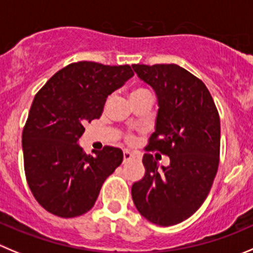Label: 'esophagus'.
Instances as JSON below:
<instances>
[{
	"instance_id": "1",
	"label": "esophagus",
	"mask_w": 253,
	"mask_h": 253,
	"mask_svg": "<svg viewBox=\"0 0 253 253\" xmlns=\"http://www.w3.org/2000/svg\"><path fill=\"white\" fill-rule=\"evenodd\" d=\"M133 159H135V154L130 153L129 150H124V153H123V163H128Z\"/></svg>"
}]
</instances>
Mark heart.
Returning a JSON list of instances; mask_svg holds the SVG:
<instances>
[{"mask_svg":"<svg viewBox=\"0 0 253 253\" xmlns=\"http://www.w3.org/2000/svg\"><path fill=\"white\" fill-rule=\"evenodd\" d=\"M140 90H141V89H139V90H135V92H140ZM135 92H134V93H135ZM126 140L133 141V136H128V138H126Z\"/></svg>","mask_w":253,"mask_h":253,"instance_id":"obj_1","label":"heart"}]
</instances>
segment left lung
Instances as JSON below:
<instances>
[{"mask_svg": "<svg viewBox=\"0 0 253 253\" xmlns=\"http://www.w3.org/2000/svg\"><path fill=\"white\" fill-rule=\"evenodd\" d=\"M155 90L158 117L146 151L170 158L159 168L144 154L145 175L131 186L135 208L150 222L171 226L194 215L210 192L220 161V117L201 79L177 64H133Z\"/></svg>", "mask_w": 253, "mask_h": 253, "instance_id": "left-lung-1", "label": "left lung"}]
</instances>
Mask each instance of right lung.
<instances>
[{"label":"right lung","mask_w":253,"mask_h":253,"mask_svg":"<svg viewBox=\"0 0 253 253\" xmlns=\"http://www.w3.org/2000/svg\"><path fill=\"white\" fill-rule=\"evenodd\" d=\"M134 76L131 67L77 62L57 72L36 94L22 133L28 186L43 209L69 218L94 206L123 151L104 146L86 155L77 141L102 115L108 95Z\"/></svg>","instance_id":"obj_1"}]
</instances>
